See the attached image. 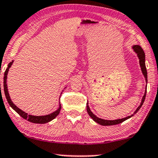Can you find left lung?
<instances>
[{
  "label": "left lung",
  "mask_w": 158,
  "mask_h": 158,
  "mask_svg": "<svg viewBox=\"0 0 158 158\" xmlns=\"http://www.w3.org/2000/svg\"><path fill=\"white\" fill-rule=\"evenodd\" d=\"M132 48H133L134 51L136 53L137 56H138V59H139L140 66V68H141L142 73H143L144 77H145L146 81V82H147V71H146V64H145V53H144V51H143V49H142L141 47H140V45H133V46H132ZM146 94V90L145 91V94H144L143 98H142L141 103H140L139 107L137 108V110L134 112V113L132 114V115H130V116L124 118L116 119V120H112V121L111 120H104V119L99 118H98L97 116H96V115H95L92 112H91V110H90V107H89V106H88V103H87V113H88L89 115H90V116L92 118L93 120H94V121H96V123H98V124L102 125V126H110V125L118 124V123H122L124 121H126L128 118H130L133 116L137 112H138V110H140V108L141 107L142 105H143V102H144V100H145Z\"/></svg>",
  "instance_id": "obj_1"
}]
</instances>
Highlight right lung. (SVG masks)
Listing matches in <instances>:
<instances>
[{
    "instance_id": "add662e5",
    "label": "right lung",
    "mask_w": 158,
    "mask_h": 158,
    "mask_svg": "<svg viewBox=\"0 0 158 158\" xmlns=\"http://www.w3.org/2000/svg\"><path fill=\"white\" fill-rule=\"evenodd\" d=\"M13 63V61L10 62L8 64V68L6 69V71L4 73V77H3V90H4V94L6 96V98L7 102L9 104V105L11 106V107L12 108L13 110H15V111L18 113L19 115H20L22 118H23L24 119L27 120L28 121L31 123H48L49 121H52L53 119H54L60 113V110H61V104H60V106H59V108L56 111H54V113L49 114V115H42V116H35V115H28V113H25V112L23 111L20 109V108L17 107V106L13 103L11 100L10 96H9V92H8V89H7V84H6V79H7V74H8L9 70L11 66Z\"/></svg>"
}]
</instances>
